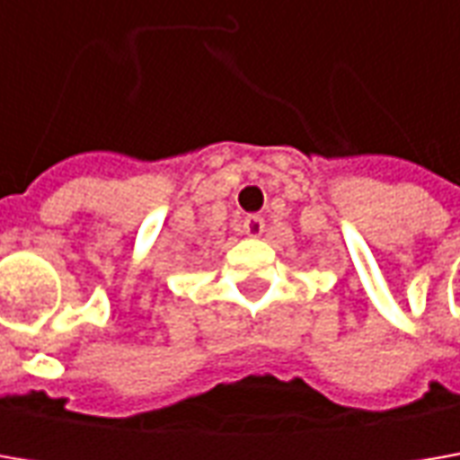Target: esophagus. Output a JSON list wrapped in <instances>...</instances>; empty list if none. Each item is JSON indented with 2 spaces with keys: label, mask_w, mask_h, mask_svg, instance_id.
I'll list each match as a JSON object with an SVG mask.
<instances>
[{
  "label": "esophagus",
  "mask_w": 460,
  "mask_h": 460,
  "mask_svg": "<svg viewBox=\"0 0 460 460\" xmlns=\"http://www.w3.org/2000/svg\"><path fill=\"white\" fill-rule=\"evenodd\" d=\"M263 230H266V220L258 217V215H248V217L243 220V233H245L248 238H261Z\"/></svg>",
  "instance_id": "obj_1"
}]
</instances>
